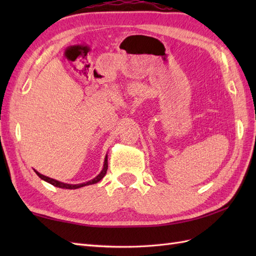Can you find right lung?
I'll return each instance as SVG.
<instances>
[{"label": "right lung", "instance_id": "1", "mask_svg": "<svg viewBox=\"0 0 256 256\" xmlns=\"http://www.w3.org/2000/svg\"><path fill=\"white\" fill-rule=\"evenodd\" d=\"M106 170H108V155L106 156L104 164H103V168H102V170H101V172L99 174V175H98L96 178L92 179V180H89V182H84V184H64V182H58V180H55V179H52V178H50V177H46L44 175H42V174H40V172H36V170H35V172L37 174L38 177H40V179H42V180H45L47 182L52 184V186H55V187L64 188V189H77V188H81V187H84V186H88V184H94L99 182L101 179L106 176Z\"/></svg>", "mask_w": 256, "mask_h": 256}]
</instances>
